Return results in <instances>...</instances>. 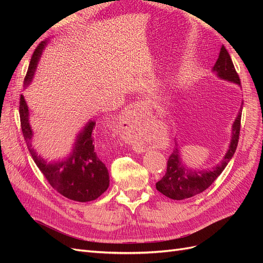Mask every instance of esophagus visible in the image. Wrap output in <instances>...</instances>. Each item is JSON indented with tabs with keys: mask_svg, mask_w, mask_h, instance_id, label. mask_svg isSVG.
Returning <instances> with one entry per match:
<instances>
[{
	"mask_svg": "<svg viewBox=\"0 0 263 263\" xmlns=\"http://www.w3.org/2000/svg\"><path fill=\"white\" fill-rule=\"evenodd\" d=\"M148 105L147 103L145 102H135L133 104H130L129 106H127L126 110H125V119H128V121H133V119H137V116L144 112V110L148 109ZM133 149L137 153H142L144 149H142L139 145H133Z\"/></svg>",
	"mask_w": 263,
	"mask_h": 263,
	"instance_id": "1",
	"label": "esophagus"
}]
</instances>
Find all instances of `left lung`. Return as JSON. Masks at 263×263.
Instances as JSON below:
<instances>
[{"label":"left lung","instance_id":"8db88e82","mask_svg":"<svg viewBox=\"0 0 263 263\" xmlns=\"http://www.w3.org/2000/svg\"><path fill=\"white\" fill-rule=\"evenodd\" d=\"M213 72L216 73V76L222 79V80L240 85L239 76L236 72L232 58H230V55L224 46H221L218 59L213 67ZM240 121L241 109L239 110V114H238L233 124L232 140H230L227 153L224 158H222L220 163H218L212 169H189L187 166L183 164L180 157V149L176 144V148L173 149V153L168 159L165 174L160 181L156 183V187L159 192L162 193L166 197L172 198V200L180 201L184 200V198L192 197L196 194H200L210 185H212V183L224 171L226 165L230 161V159L233 158L235 154L238 145V139H239Z\"/></svg>","mask_w":263,"mask_h":263}]
</instances>
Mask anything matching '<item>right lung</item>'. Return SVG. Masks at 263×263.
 I'll list each match as a JSON object with an SVG mask.
<instances>
[{
    "mask_svg": "<svg viewBox=\"0 0 263 263\" xmlns=\"http://www.w3.org/2000/svg\"><path fill=\"white\" fill-rule=\"evenodd\" d=\"M47 44L42 42L35 49L30 59L27 73L24 80L26 87L35 74L37 63ZM20 117L22 132L27 142V148L35 163L49 182V184L69 200L90 202L97 200L109 185V176L105 164L99 158L94 147L95 122L90 121L78 134L72 153L65 160L47 162L31 148L33 130L29 125V110L23 95L20 100Z\"/></svg>",
    "mask_w": 263,
    "mask_h": 263,
    "instance_id": "right-lung-1",
    "label": "right lung"
}]
</instances>
